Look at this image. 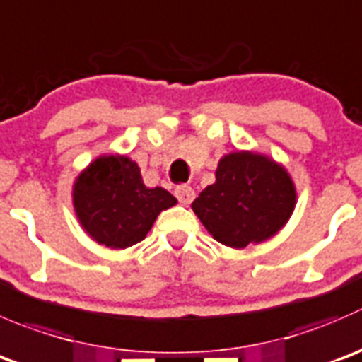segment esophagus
Here are the masks:
<instances>
[{"label": "esophagus", "mask_w": 362, "mask_h": 362, "mask_svg": "<svg viewBox=\"0 0 362 362\" xmlns=\"http://www.w3.org/2000/svg\"><path fill=\"white\" fill-rule=\"evenodd\" d=\"M175 196H177V199L180 203H184V205H189V203L194 199V189L191 187V185H177V189H175Z\"/></svg>", "instance_id": "34e87169"}]
</instances>
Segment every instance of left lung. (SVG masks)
I'll return each mask as SVG.
<instances>
[{"label":"left lung","instance_id":"1","mask_svg":"<svg viewBox=\"0 0 362 362\" xmlns=\"http://www.w3.org/2000/svg\"><path fill=\"white\" fill-rule=\"evenodd\" d=\"M296 206L288 173L267 157L251 152L224 156L192 210L217 242L245 247L281 230Z\"/></svg>","mask_w":362,"mask_h":362}]
</instances>
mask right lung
Returning a JSON list of instances; mask_svg holds the SVG:
<instances>
[{
    "label": "right lung",
    "mask_w": 362,
    "mask_h": 362,
    "mask_svg": "<svg viewBox=\"0 0 362 362\" xmlns=\"http://www.w3.org/2000/svg\"><path fill=\"white\" fill-rule=\"evenodd\" d=\"M177 203L166 189H148L129 157H100L74 185V206L84 230L99 244L125 249L146 237L160 210Z\"/></svg>",
    "instance_id": "obj_1"
}]
</instances>
